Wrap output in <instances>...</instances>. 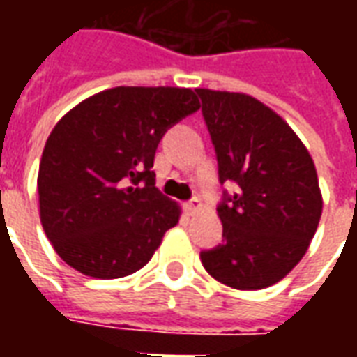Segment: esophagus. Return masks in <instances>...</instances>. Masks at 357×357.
Masks as SVG:
<instances>
[{"mask_svg": "<svg viewBox=\"0 0 357 357\" xmlns=\"http://www.w3.org/2000/svg\"><path fill=\"white\" fill-rule=\"evenodd\" d=\"M199 206H201V201H199V199H197V197H195V199H191V201H187V202H185V210H187V214H193L195 210L199 208Z\"/></svg>", "mask_w": 357, "mask_h": 357, "instance_id": "esophagus-1", "label": "esophagus"}]
</instances>
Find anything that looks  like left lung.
<instances>
[{
	"mask_svg": "<svg viewBox=\"0 0 357 357\" xmlns=\"http://www.w3.org/2000/svg\"><path fill=\"white\" fill-rule=\"evenodd\" d=\"M224 191V243L201 262L220 283L258 291L281 281L306 255L321 218L312 156L283 118L255 97L197 89Z\"/></svg>",
	"mask_w": 357,
	"mask_h": 357,
	"instance_id": "8db88e82",
	"label": "left lung"
}]
</instances>
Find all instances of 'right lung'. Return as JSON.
Returning <instances> with one entry per match:
<instances>
[{"label":"right lung","mask_w":357,"mask_h":357,"mask_svg":"<svg viewBox=\"0 0 357 357\" xmlns=\"http://www.w3.org/2000/svg\"><path fill=\"white\" fill-rule=\"evenodd\" d=\"M201 109L185 88H112L61 118L43 149V231L80 273L118 279L153 258L179 208L155 187L164 133Z\"/></svg>","instance_id":"add662e5"}]
</instances>
